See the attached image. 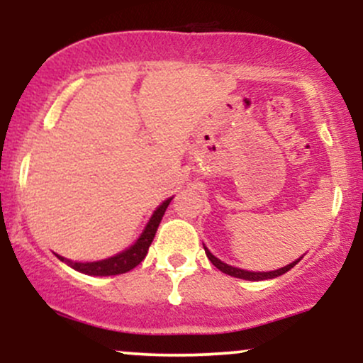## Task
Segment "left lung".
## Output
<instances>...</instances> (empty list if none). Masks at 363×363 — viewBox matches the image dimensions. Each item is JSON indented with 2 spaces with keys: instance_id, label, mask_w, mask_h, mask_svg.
<instances>
[{
  "instance_id": "obj_1",
  "label": "left lung",
  "mask_w": 363,
  "mask_h": 363,
  "mask_svg": "<svg viewBox=\"0 0 363 363\" xmlns=\"http://www.w3.org/2000/svg\"><path fill=\"white\" fill-rule=\"evenodd\" d=\"M205 252H206L208 259H210L211 262H213V266H216V268H218L220 272H222V273H225V274H230V277H234V278H242V280H251V281L268 280V278H277V277H280V274L286 273V272H289V269L294 268V266L297 264V262H298V259H297V261H294V262H290L289 266H285V268L277 269V272H268V273H252V272H244V269H239V268H234V266L225 264V262H222V261L218 259V257H215L213 254H211L210 251H208L206 247H205Z\"/></svg>"
}]
</instances>
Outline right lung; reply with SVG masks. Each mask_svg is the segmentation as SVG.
Masks as SVG:
<instances>
[{
  "label": "right lung",
  "instance_id": "add662e5",
  "mask_svg": "<svg viewBox=\"0 0 363 363\" xmlns=\"http://www.w3.org/2000/svg\"><path fill=\"white\" fill-rule=\"evenodd\" d=\"M172 201V198L165 199L160 206L157 208L155 213L152 215L150 222L147 227H145L143 234L140 235V239L136 240L131 247L123 251L118 256H112L109 259H102V261H95V262H72V261H66L65 257L57 256L61 261H66L73 269L77 272H82L85 274H94V277H111V274H123L133 269L135 266H138L141 261L145 259L147 256L150 244H152L153 237L157 234V228L160 225L162 216H164L165 210H167L169 203Z\"/></svg>",
  "mask_w": 363,
  "mask_h": 363
}]
</instances>
